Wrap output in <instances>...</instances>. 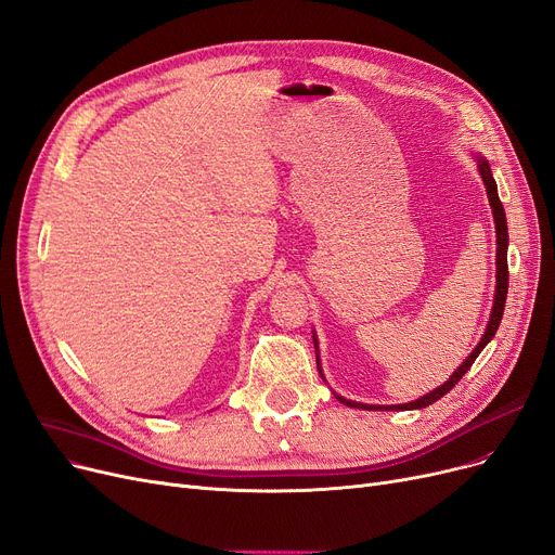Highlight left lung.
Instances as JSON below:
<instances>
[{
	"instance_id": "obj_1",
	"label": "left lung",
	"mask_w": 555,
	"mask_h": 555,
	"mask_svg": "<svg viewBox=\"0 0 555 555\" xmlns=\"http://www.w3.org/2000/svg\"><path fill=\"white\" fill-rule=\"evenodd\" d=\"M476 167H478V175L480 179H483L486 183V192H488V199H490V206H492V218H494V227H496V291H494V304H492V312H490V322L486 326V333L483 337H480V343L474 347V351L465 358V363L457 367L447 383H442L440 388L430 390L428 395L415 399V401H408V403H395V405H370V403H358V401H349L340 395H335L337 401H343L345 405L349 408H363V411H417V408H426L430 403H436L438 399H442L453 385L461 380L467 370L472 367L474 360L478 358V353L486 349V345L492 340L499 324H501V318H503V308H505V297H508V222H505V210L501 206V199H499V192H496V181L492 177V170H490V163L486 160V156L476 154ZM312 340H315V353H318V337L312 335ZM318 370H320V376L324 378L322 374V365H320V353H318Z\"/></svg>"
}]
</instances>
